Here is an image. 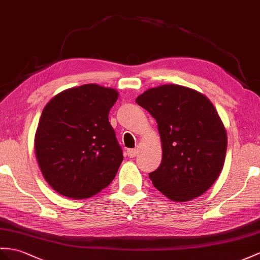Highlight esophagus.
I'll return each instance as SVG.
<instances>
[{"label": "esophagus", "mask_w": 260, "mask_h": 260, "mask_svg": "<svg viewBox=\"0 0 260 260\" xmlns=\"http://www.w3.org/2000/svg\"><path fill=\"white\" fill-rule=\"evenodd\" d=\"M139 153V149L136 148V149H130L126 151V154H128L129 157H135L137 154Z\"/></svg>", "instance_id": "1"}]
</instances>
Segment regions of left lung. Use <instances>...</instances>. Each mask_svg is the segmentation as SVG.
Segmentation results:
<instances>
[{
	"mask_svg": "<svg viewBox=\"0 0 260 260\" xmlns=\"http://www.w3.org/2000/svg\"><path fill=\"white\" fill-rule=\"evenodd\" d=\"M136 103L156 120L162 161L149 174L157 191L174 202L199 198L224 167L227 132L212 101L181 85L150 88Z\"/></svg>",
	"mask_w": 260,
	"mask_h": 260,
	"instance_id": "1",
	"label": "left lung"
}]
</instances>
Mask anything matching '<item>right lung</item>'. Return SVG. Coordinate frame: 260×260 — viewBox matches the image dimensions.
<instances>
[{"mask_svg": "<svg viewBox=\"0 0 260 260\" xmlns=\"http://www.w3.org/2000/svg\"><path fill=\"white\" fill-rule=\"evenodd\" d=\"M118 97L113 88L87 84L62 90L45 106L35 132V155L57 193L88 199L115 179L123 155L108 115Z\"/></svg>", "mask_w": 260, "mask_h": 260, "instance_id": "1", "label": "right lung"}]
</instances>
